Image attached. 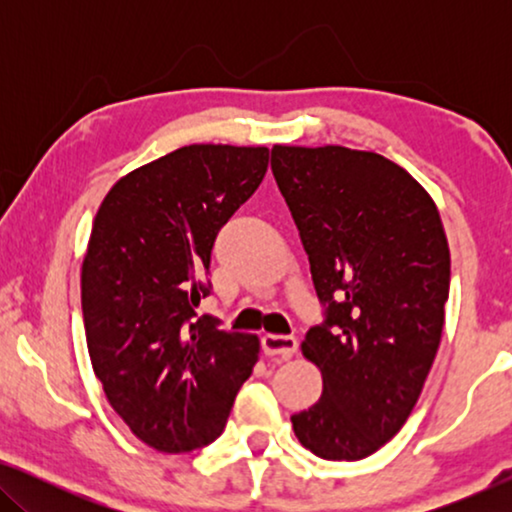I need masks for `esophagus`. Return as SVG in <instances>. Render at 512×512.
<instances>
[{
  "label": "esophagus",
  "instance_id": "obj_1",
  "mask_svg": "<svg viewBox=\"0 0 512 512\" xmlns=\"http://www.w3.org/2000/svg\"><path fill=\"white\" fill-rule=\"evenodd\" d=\"M298 349V340L293 335H279V333H268L263 338V352L270 359H282L289 361Z\"/></svg>",
  "mask_w": 512,
  "mask_h": 512
}]
</instances>
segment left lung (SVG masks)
<instances>
[{
	"instance_id": "8db88e82",
	"label": "left lung",
	"mask_w": 512,
	"mask_h": 512,
	"mask_svg": "<svg viewBox=\"0 0 512 512\" xmlns=\"http://www.w3.org/2000/svg\"><path fill=\"white\" fill-rule=\"evenodd\" d=\"M272 172L328 305L300 345L324 391L291 417L293 433L321 459H366L408 422L440 347L443 219L426 188L375 151L275 144Z\"/></svg>"
}]
</instances>
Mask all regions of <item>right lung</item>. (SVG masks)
Instances as JSON below:
<instances>
[{
  "instance_id": "add662e5",
  "label": "right lung",
  "mask_w": 512,
  "mask_h": 512,
  "mask_svg": "<svg viewBox=\"0 0 512 512\" xmlns=\"http://www.w3.org/2000/svg\"><path fill=\"white\" fill-rule=\"evenodd\" d=\"M265 146L191 144L116 181L81 265L90 363L104 396L153 450L191 452L223 433L261 340L195 317L223 223L268 172Z\"/></svg>"
}]
</instances>
